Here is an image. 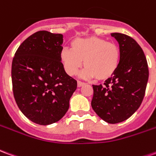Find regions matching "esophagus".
Masks as SVG:
<instances>
[{
    "instance_id": "34e87169",
    "label": "esophagus",
    "mask_w": 156,
    "mask_h": 156,
    "mask_svg": "<svg viewBox=\"0 0 156 156\" xmlns=\"http://www.w3.org/2000/svg\"><path fill=\"white\" fill-rule=\"evenodd\" d=\"M86 83H83V82H81V81H78V87H82V86H83L85 85Z\"/></svg>"
}]
</instances>
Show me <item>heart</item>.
<instances>
[{
  "mask_svg": "<svg viewBox=\"0 0 156 156\" xmlns=\"http://www.w3.org/2000/svg\"><path fill=\"white\" fill-rule=\"evenodd\" d=\"M60 60L66 73L73 76L84 64L82 76L105 81L114 76L120 62V50L114 42L98 37L75 39L71 49L63 48Z\"/></svg>",
  "mask_w": 156,
  "mask_h": 156,
  "instance_id": "b5f03b06",
  "label": "heart"
}]
</instances>
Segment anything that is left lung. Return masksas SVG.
Masks as SVG:
<instances>
[{"label": "left lung", "mask_w": 156, "mask_h": 156, "mask_svg": "<svg viewBox=\"0 0 156 156\" xmlns=\"http://www.w3.org/2000/svg\"><path fill=\"white\" fill-rule=\"evenodd\" d=\"M119 45L120 62L105 86L93 85V109L103 120L117 124L126 120L140 106L146 89L149 69L142 48L122 33H111Z\"/></svg>", "instance_id": "left-lung-1"}]
</instances>
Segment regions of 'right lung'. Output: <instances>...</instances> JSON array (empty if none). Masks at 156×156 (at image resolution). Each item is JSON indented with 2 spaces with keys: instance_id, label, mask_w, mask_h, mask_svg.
<instances>
[{
  "instance_id": "1",
  "label": "right lung",
  "mask_w": 156,
  "mask_h": 156,
  "mask_svg": "<svg viewBox=\"0 0 156 156\" xmlns=\"http://www.w3.org/2000/svg\"><path fill=\"white\" fill-rule=\"evenodd\" d=\"M62 34L39 31L20 45L12 60L16 103L28 119L41 125L60 120L69 108L77 81L60 60Z\"/></svg>"
}]
</instances>
